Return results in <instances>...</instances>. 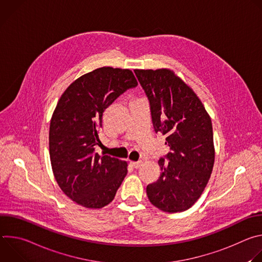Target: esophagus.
<instances>
[{
  "instance_id": "34e87169",
  "label": "esophagus",
  "mask_w": 262,
  "mask_h": 262,
  "mask_svg": "<svg viewBox=\"0 0 262 262\" xmlns=\"http://www.w3.org/2000/svg\"><path fill=\"white\" fill-rule=\"evenodd\" d=\"M142 165V162H130V166L135 169H139Z\"/></svg>"
}]
</instances>
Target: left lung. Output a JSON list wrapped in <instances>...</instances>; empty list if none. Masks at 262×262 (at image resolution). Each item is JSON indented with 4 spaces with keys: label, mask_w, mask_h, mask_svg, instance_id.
I'll return each mask as SVG.
<instances>
[{
    "label": "left lung",
    "mask_w": 262,
    "mask_h": 262,
    "mask_svg": "<svg viewBox=\"0 0 262 262\" xmlns=\"http://www.w3.org/2000/svg\"><path fill=\"white\" fill-rule=\"evenodd\" d=\"M150 104L156 133L170 151L161 158V176L147 185L149 201L166 212L189 209L201 196L214 163L211 119L203 103L173 70L136 69Z\"/></svg>",
    "instance_id": "8db88e82"
}]
</instances>
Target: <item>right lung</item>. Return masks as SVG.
<instances>
[{
    "label": "right lung",
    "mask_w": 262,
    "mask_h": 262,
    "mask_svg": "<svg viewBox=\"0 0 262 262\" xmlns=\"http://www.w3.org/2000/svg\"><path fill=\"white\" fill-rule=\"evenodd\" d=\"M138 82L129 69L100 67L77 79L61 95L50 124V158L63 193L87 208L113 201L127 163L95 154L105 108Z\"/></svg>",
    "instance_id": "1"
}]
</instances>
